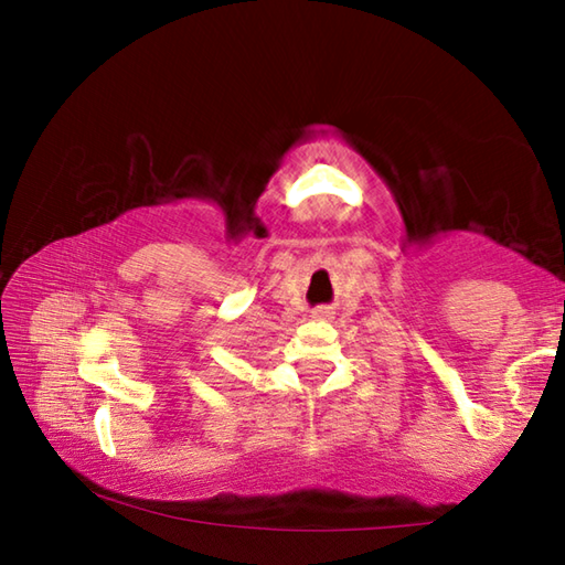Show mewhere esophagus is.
Returning a JSON list of instances; mask_svg holds the SVG:
<instances>
[{"label": "esophagus", "instance_id": "esophagus-1", "mask_svg": "<svg viewBox=\"0 0 565 565\" xmlns=\"http://www.w3.org/2000/svg\"><path fill=\"white\" fill-rule=\"evenodd\" d=\"M311 317L317 321H327V319H331V311L327 309V306H319V309L311 311Z\"/></svg>", "mask_w": 565, "mask_h": 565}]
</instances>
